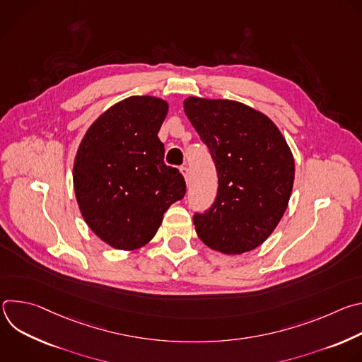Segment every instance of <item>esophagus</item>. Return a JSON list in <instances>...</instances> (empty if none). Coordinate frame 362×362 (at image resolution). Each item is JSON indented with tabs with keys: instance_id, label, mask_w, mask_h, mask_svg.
I'll return each mask as SVG.
<instances>
[{
	"instance_id": "esophagus-1",
	"label": "esophagus",
	"mask_w": 362,
	"mask_h": 362,
	"mask_svg": "<svg viewBox=\"0 0 362 362\" xmlns=\"http://www.w3.org/2000/svg\"><path fill=\"white\" fill-rule=\"evenodd\" d=\"M180 172H182V175H183L185 180L189 182V169H187V166H182V168H180Z\"/></svg>"
}]
</instances>
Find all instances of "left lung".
I'll return each instance as SVG.
<instances>
[{"label": "left lung", "instance_id": "obj_1", "mask_svg": "<svg viewBox=\"0 0 362 362\" xmlns=\"http://www.w3.org/2000/svg\"><path fill=\"white\" fill-rule=\"evenodd\" d=\"M183 109L208 146L218 172V194L194 214L200 240L240 255L262 245L282 219L292 193V151L275 123L243 103L187 97Z\"/></svg>", "mask_w": 362, "mask_h": 362}]
</instances>
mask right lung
Instances as JSON below:
<instances>
[{"label":"right lung","mask_w":362,"mask_h":362,"mask_svg":"<svg viewBox=\"0 0 362 362\" xmlns=\"http://www.w3.org/2000/svg\"><path fill=\"white\" fill-rule=\"evenodd\" d=\"M168 101L132 95L86 132L73 168L80 212L107 245L134 250L156 235L169 206L186 193L182 173L163 162L158 133Z\"/></svg>","instance_id":"right-lung-1"}]
</instances>
